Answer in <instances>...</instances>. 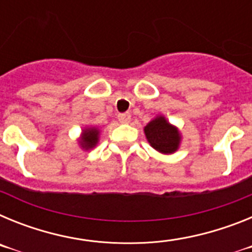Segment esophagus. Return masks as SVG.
Returning a JSON list of instances; mask_svg holds the SVG:
<instances>
[{"label":"esophagus","mask_w":252,"mask_h":252,"mask_svg":"<svg viewBox=\"0 0 252 252\" xmlns=\"http://www.w3.org/2000/svg\"><path fill=\"white\" fill-rule=\"evenodd\" d=\"M131 120V115L130 113H120L119 115V121L121 124H128Z\"/></svg>","instance_id":"esophagus-1"}]
</instances>
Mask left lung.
Masks as SVG:
<instances>
[{
  "label": "left lung",
  "instance_id": "obj_1",
  "mask_svg": "<svg viewBox=\"0 0 252 252\" xmlns=\"http://www.w3.org/2000/svg\"><path fill=\"white\" fill-rule=\"evenodd\" d=\"M145 136L149 144L161 154H173L180 145V132L175 126L169 124L164 116L151 120L145 127Z\"/></svg>",
  "mask_w": 252,
  "mask_h": 252
}]
</instances>
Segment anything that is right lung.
I'll list each match as a JSON object with an SVG mask.
<instances>
[{"label":"right lung","mask_w":252,"mask_h":252,"mask_svg":"<svg viewBox=\"0 0 252 252\" xmlns=\"http://www.w3.org/2000/svg\"><path fill=\"white\" fill-rule=\"evenodd\" d=\"M99 140V130L95 127H87L84 128L82 132V136L79 139V144H81L82 149L84 150H90V149L94 148L97 145V142Z\"/></svg>","instance_id":"right-lung-1"}]
</instances>
